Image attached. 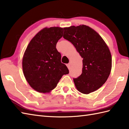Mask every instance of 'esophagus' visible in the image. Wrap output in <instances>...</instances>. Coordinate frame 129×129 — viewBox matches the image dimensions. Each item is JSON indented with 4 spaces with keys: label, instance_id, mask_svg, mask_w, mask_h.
<instances>
[{
    "label": "esophagus",
    "instance_id": "esophagus-1",
    "mask_svg": "<svg viewBox=\"0 0 129 129\" xmlns=\"http://www.w3.org/2000/svg\"><path fill=\"white\" fill-rule=\"evenodd\" d=\"M67 66L68 69H70V64H68L67 65Z\"/></svg>",
    "mask_w": 129,
    "mask_h": 129
}]
</instances>
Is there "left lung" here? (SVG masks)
Masks as SVG:
<instances>
[{"instance_id":"left-lung-1","label":"left lung","mask_w":129,"mask_h":129,"mask_svg":"<svg viewBox=\"0 0 129 129\" xmlns=\"http://www.w3.org/2000/svg\"><path fill=\"white\" fill-rule=\"evenodd\" d=\"M64 29L63 38L73 44L83 59L81 74L73 79L75 85L79 91L88 94L99 89L110 75V51L100 35L88 26H71Z\"/></svg>"}]
</instances>
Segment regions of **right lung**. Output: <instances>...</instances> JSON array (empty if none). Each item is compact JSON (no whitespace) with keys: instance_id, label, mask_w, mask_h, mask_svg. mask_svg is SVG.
Wrapping results in <instances>:
<instances>
[{"instance_id":"1","label":"right lung","mask_w":129,"mask_h":129,"mask_svg":"<svg viewBox=\"0 0 129 129\" xmlns=\"http://www.w3.org/2000/svg\"><path fill=\"white\" fill-rule=\"evenodd\" d=\"M64 29L44 28L33 38L23 58V70L26 81L39 92H49L57 85L69 70L61 62V54L56 48Z\"/></svg>"}]
</instances>
